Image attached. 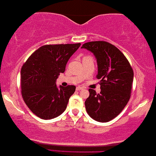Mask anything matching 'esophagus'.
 <instances>
[{"instance_id":"1","label":"esophagus","mask_w":156,"mask_h":156,"mask_svg":"<svg viewBox=\"0 0 156 156\" xmlns=\"http://www.w3.org/2000/svg\"><path fill=\"white\" fill-rule=\"evenodd\" d=\"M84 89V88H83V87H80V86L76 87V90H82V89Z\"/></svg>"}]
</instances>
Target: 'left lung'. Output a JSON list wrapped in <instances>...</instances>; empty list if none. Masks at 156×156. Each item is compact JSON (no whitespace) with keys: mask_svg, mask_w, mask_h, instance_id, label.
Segmentation results:
<instances>
[{"mask_svg":"<svg viewBox=\"0 0 156 156\" xmlns=\"http://www.w3.org/2000/svg\"><path fill=\"white\" fill-rule=\"evenodd\" d=\"M82 48L94 55L100 80L99 94L89 89L85 107L89 116L99 122H108L116 117L131 97L133 71L124 55L105 41L89 42Z\"/></svg>","mask_w":156,"mask_h":156,"instance_id":"8db88e82","label":"left lung"}]
</instances>
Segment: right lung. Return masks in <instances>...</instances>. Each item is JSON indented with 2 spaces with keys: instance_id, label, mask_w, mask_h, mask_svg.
<instances>
[{
  "instance_id": "obj_1",
  "label": "right lung",
  "mask_w": 156,
  "mask_h": 156,
  "mask_svg": "<svg viewBox=\"0 0 156 156\" xmlns=\"http://www.w3.org/2000/svg\"><path fill=\"white\" fill-rule=\"evenodd\" d=\"M81 45L47 44L32 54L21 68V94L32 112L42 119L59 116L67 108L76 87H57L56 80L65 71L70 57Z\"/></svg>"
}]
</instances>
